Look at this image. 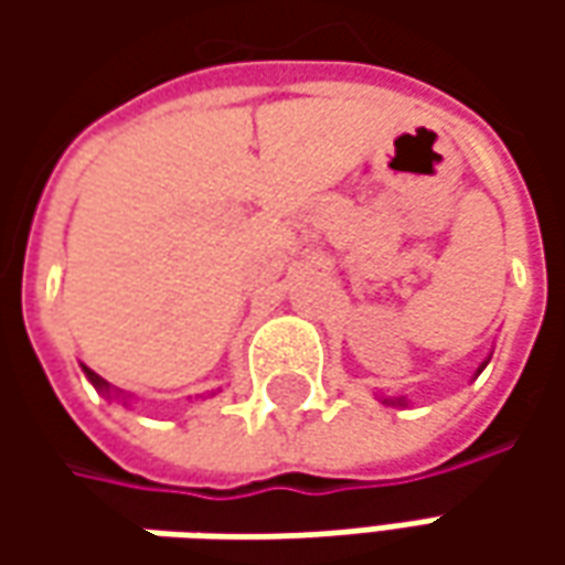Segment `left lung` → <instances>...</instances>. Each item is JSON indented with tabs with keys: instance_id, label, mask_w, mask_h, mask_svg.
Segmentation results:
<instances>
[{
	"instance_id": "1",
	"label": "left lung",
	"mask_w": 565,
	"mask_h": 565,
	"mask_svg": "<svg viewBox=\"0 0 565 565\" xmlns=\"http://www.w3.org/2000/svg\"><path fill=\"white\" fill-rule=\"evenodd\" d=\"M478 371H484V364H481V367H478ZM383 402H402V399H383Z\"/></svg>"
}]
</instances>
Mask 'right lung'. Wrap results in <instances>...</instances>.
Returning a JSON list of instances; mask_svg holds the SVG:
<instances>
[{
  "label": "right lung",
  "mask_w": 565,
  "mask_h": 565,
  "mask_svg": "<svg viewBox=\"0 0 565 565\" xmlns=\"http://www.w3.org/2000/svg\"><path fill=\"white\" fill-rule=\"evenodd\" d=\"M84 374H87V380H90V383L97 386L99 393H109V383H106V380L99 377L97 371H90V367H84Z\"/></svg>",
  "instance_id": "obj_1"
}]
</instances>
